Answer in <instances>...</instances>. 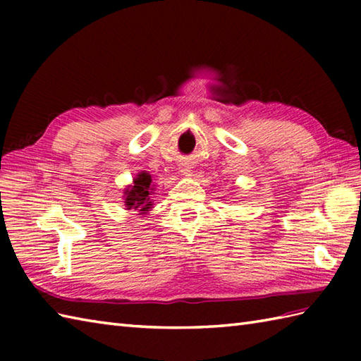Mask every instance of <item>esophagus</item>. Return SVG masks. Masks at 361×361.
Segmentation results:
<instances>
[{
	"label": "esophagus",
	"mask_w": 361,
	"mask_h": 361,
	"mask_svg": "<svg viewBox=\"0 0 361 361\" xmlns=\"http://www.w3.org/2000/svg\"><path fill=\"white\" fill-rule=\"evenodd\" d=\"M183 173H185V175H188L189 173V169H183V171H181Z\"/></svg>",
	"instance_id": "obj_1"
}]
</instances>
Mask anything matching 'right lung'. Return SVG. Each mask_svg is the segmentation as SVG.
I'll use <instances>...</instances> for the list:
<instances>
[{
	"label": "right lung",
	"mask_w": 361,
	"mask_h": 361,
	"mask_svg": "<svg viewBox=\"0 0 361 361\" xmlns=\"http://www.w3.org/2000/svg\"><path fill=\"white\" fill-rule=\"evenodd\" d=\"M150 183L152 178L149 173H140L133 180V186L130 189H126V208L127 209H135L141 214H145L152 206L150 202V195H152V190L150 189Z\"/></svg>",
	"instance_id": "add662e5"
}]
</instances>
